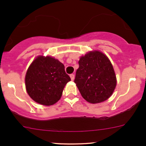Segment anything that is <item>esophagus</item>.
I'll return each mask as SVG.
<instances>
[{"mask_svg": "<svg viewBox=\"0 0 146 146\" xmlns=\"http://www.w3.org/2000/svg\"><path fill=\"white\" fill-rule=\"evenodd\" d=\"M70 79H71V80H74V78H75V75L74 74H70Z\"/></svg>", "mask_w": 146, "mask_h": 146, "instance_id": "obj_1", "label": "esophagus"}]
</instances>
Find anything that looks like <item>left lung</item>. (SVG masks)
Wrapping results in <instances>:
<instances>
[{
	"label": "left lung",
	"instance_id": "obj_1",
	"mask_svg": "<svg viewBox=\"0 0 146 146\" xmlns=\"http://www.w3.org/2000/svg\"><path fill=\"white\" fill-rule=\"evenodd\" d=\"M74 82L82 96L90 103L106 100L116 85L114 70L110 60L101 52H89L80 57Z\"/></svg>",
	"mask_w": 146,
	"mask_h": 146
}]
</instances>
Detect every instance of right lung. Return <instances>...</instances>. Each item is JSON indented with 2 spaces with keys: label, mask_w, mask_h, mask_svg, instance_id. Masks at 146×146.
I'll return each instance as SVG.
<instances>
[{
  "label": "right lung",
  "mask_w": 146,
  "mask_h": 146,
  "mask_svg": "<svg viewBox=\"0 0 146 146\" xmlns=\"http://www.w3.org/2000/svg\"><path fill=\"white\" fill-rule=\"evenodd\" d=\"M70 80L63 64L52 57L43 56L33 61L25 79L30 98L37 103L47 106L60 100L64 88Z\"/></svg>",
  "instance_id": "obj_1"
}]
</instances>
